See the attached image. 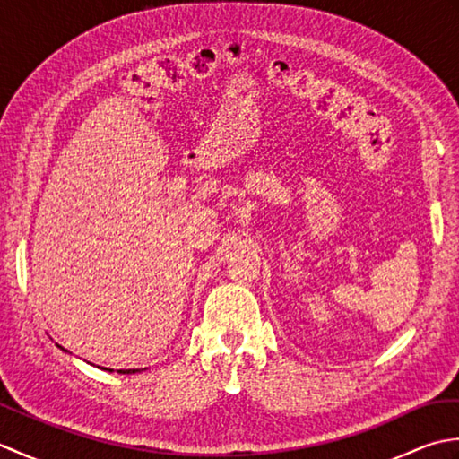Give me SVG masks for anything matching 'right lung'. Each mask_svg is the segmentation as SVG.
<instances>
[{"label":"right lung","instance_id":"obj_1","mask_svg":"<svg viewBox=\"0 0 459 459\" xmlns=\"http://www.w3.org/2000/svg\"><path fill=\"white\" fill-rule=\"evenodd\" d=\"M118 373H122V375H130V373H138V368H124V370H118Z\"/></svg>","mask_w":459,"mask_h":459}]
</instances>
